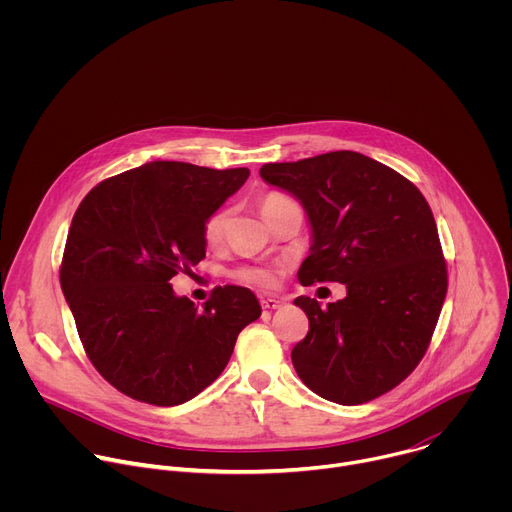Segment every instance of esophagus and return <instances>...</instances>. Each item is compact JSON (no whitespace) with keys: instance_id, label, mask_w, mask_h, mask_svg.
I'll return each mask as SVG.
<instances>
[{"instance_id":"esophagus-1","label":"esophagus","mask_w":512,"mask_h":512,"mask_svg":"<svg viewBox=\"0 0 512 512\" xmlns=\"http://www.w3.org/2000/svg\"><path fill=\"white\" fill-rule=\"evenodd\" d=\"M283 304H285L283 300H275V298H263V300H261L263 310H271V312H273V310H279Z\"/></svg>"}]
</instances>
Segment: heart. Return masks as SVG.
I'll use <instances>...</instances> for the list:
<instances>
[{
  "mask_svg": "<svg viewBox=\"0 0 512 512\" xmlns=\"http://www.w3.org/2000/svg\"><path fill=\"white\" fill-rule=\"evenodd\" d=\"M285 202H289L285 196L277 194V192H269L265 196L259 198V208H261V214L265 216V221H269V216L279 208L283 206ZM229 216H231V210L229 208H218L216 212H212L206 223H204V241L210 245V247H218L223 243L225 239V233H227V225H229ZM239 277L247 283H253V285H259V287H269L275 283V271L271 267H261V265H251V267H243L239 271Z\"/></svg>",
  "mask_w": 512,
  "mask_h": 512,
  "instance_id": "heart-1",
  "label": "heart"
}]
</instances>
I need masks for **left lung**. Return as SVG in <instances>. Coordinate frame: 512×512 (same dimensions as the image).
Listing matches in <instances>:
<instances>
[{"label":"left lung","mask_w":512,"mask_h":512,"mask_svg":"<svg viewBox=\"0 0 512 512\" xmlns=\"http://www.w3.org/2000/svg\"><path fill=\"white\" fill-rule=\"evenodd\" d=\"M259 176L300 200L312 245L302 285L338 281L346 298L294 300L310 330L291 350L316 395L358 405L397 387L423 358L440 318L448 271L431 208L389 166L356 152L265 164Z\"/></svg>","instance_id":"obj_1"}]
</instances>
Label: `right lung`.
I'll return each instance as SVG.
<instances>
[{
  "instance_id": "1",
  "label": "right lung",
  "mask_w": 512,
  "mask_h": 512,
  "mask_svg": "<svg viewBox=\"0 0 512 512\" xmlns=\"http://www.w3.org/2000/svg\"><path fill=\"white\" fill-rule=\"evenodd\" d=\"M249 174L148 162L97 184L72 216L62 294L95 369L127 397L162 407L190 401L261 316L247 287H216L198 310L170 285L204 259L206 218Z\"/></svg>"
}]
</instances>
